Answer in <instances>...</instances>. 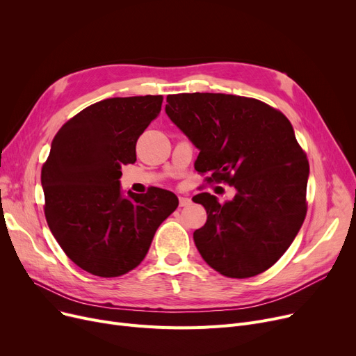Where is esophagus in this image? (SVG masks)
Wrapping results in <instances>:
<instances>
[{
  "instance_id": "34e87169",
  "label": "esophagus",
  "mask_w": 356,
  "mask_h": 356,
  "mask_svg": "<svg viewBox=\"0 0 356 356\" xmlns=\"http://www.w3.org/2000/svg\"><path fill=\"white\" fill-rule=\"evenodd\" d=\"M191 202H192V199L188 197V196H180L179 197V204H180L181 208L183 207H188V204H191Z\"/></svg>"
}]
</instances>
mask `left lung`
<instances>
[{
  "label": "left lung",
  "instance_id": "1",
  "mask_svg": "<svg viewBox=\"0 0 356 356\" xmlns=\"http://www.w3.org/2000/svg\"><path fill=\"white\" fill-rule=\"evenodd\" d=\"M165 114L199 149L195 168L236 193L193 202L207 223L193 232L207 263L231 278L268 270L291 245L306 216L309 161L290 121L270 105L227 93L168 95Z\"/></svg>",
  "mask_w": 356,
  "mask_h": 356
}]
</instances>
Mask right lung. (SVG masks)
Wrapping results in <instances>:
<instances>
[{
	"label": "right lung",
	"instance_id": "1",
	"mask_svg": "<svg viewBox=\"0 0 356 356\" xmlns=\"http://www.w3.org/2000/svg\"><path fill=\"white\" fill-rule=\"evenodd\" d=\"M161 95L108 98L67 121L54 136L42 168L47 225L65 254L98 277L136 268L161 222L179 204L175 193L121 189L122 164L161 111Z\"/></svg>",
	"mask_w": 356,
	"mask_h": 356
}]
</instances>
